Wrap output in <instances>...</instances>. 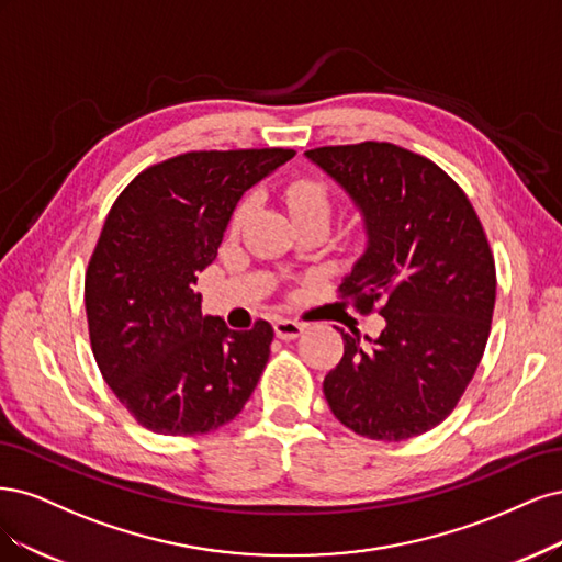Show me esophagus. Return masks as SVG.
Segmentation results:
<instances>
[{"mask_svg":"<svg viewBox=\"0 0 562 562\" xmlns=\"http://www.w3.org/2000/svg\"><path fill=\"white\" fill-rule=\"evenodd\" d=\"M273 329H276V336H278V338H282V340H294V338H299V336L303 334L305 324H301V322H296V319H284V317H280V319H276Z\"/></svg>","mask_w":562,"mask_h":562,"instance_id":"34e87169","label":"esophagus"}]
</instances>
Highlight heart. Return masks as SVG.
<instances>
[{"instance_id": "1", "label": "heart", "mask_w": 562, "mask_h": 562, "mask_svg": "<svg viewBox=\"0 0 562 562\" xmlns=\"http://www.w3.org/2000/svg\"><path fill=\"white\" fill-rule=\"evenodd\" d=\"M284 201L292 210L294 222H311L319 220L329 224V216L334 212V193L327 187V182L315 177H299L294 182H289L284 189ZM251 210V198H243L238 207L233 210L231 216V226L240 228L243 222L247 220V214Z\"/></svg>"}]
</instances>
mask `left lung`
<instances>
[{"mask_svg": "<svg viewBox=\"0 0 562 562\" xmlns=\"http://www.w3.org/2000/svg\"><path fill=\"white\" fill-rule=\"evenodd\" d=\"M364 216L367 249L338 292L385 317L378 338L342 329L324 378L336 418L359 437L404 441L446 420L491 334L495 259L467 193L429 158L390 142L305 151Z\"/></svg>", "mask_w": 562, "mask_h": 562, "instance_id": "8db88e82", "label": "left lung"}]
</instances>
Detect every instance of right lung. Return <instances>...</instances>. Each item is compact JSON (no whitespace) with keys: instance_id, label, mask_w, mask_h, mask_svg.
I'll return each mask as SVG.
<instances>
[{"instance_id":"1","label":"right lung","mask_w":562,"mask_h":562,"mask_svg":"<svg viewBox=\"0 0 562 562\" xmlns=\"http://www.w3.org/2000/svg\"><path fill=\"white\" fill-rule=\"evenodd\" d=\"M294 149L189 151L121 191L86 270L90 348L133 418L166 437L231 423L266 369L273 327L233 331L193 292L231 214Z\"/></svg>"}]
</instances>
